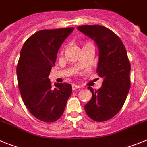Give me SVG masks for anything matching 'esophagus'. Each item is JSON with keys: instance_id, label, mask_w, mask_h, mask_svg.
<instances>
[{"instance_id": "1", "label": "esophagus", "mask_w": 147, "mask_h": 147, "mask_svg": "<svg viewBox=\"0 0 147 147\" xmlns=\"http://www.w3.org/2000/svg\"><path fill=\"white\" fill-rule=\"evenodd\" d=\"M79 88H80V86L76 85V84H72V89H73V90H77V89H79Z\"/></svg>"}]
</instances>
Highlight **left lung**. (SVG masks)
I'll use <instances>...</instances> for the list:
<instances>
[{
    "mask_svg": "<svg viewBox=\"0 0 147 147\" xmlns=\"http://www.w3.org/2000/svg\"><path fill=\"white\" fill-rule=\"evenodd\" d=\"M78 30L95 41L99 49L97 73L103 78L98 90L92 87V97L84 106L90 118L103 122L117 114L125 102L130 88V63L119 37L102 25H81Z\"/></svg>",
    "mask_w": 147,
    "mask_h": 147,
    "instance_id": "1",
    "label": "left lung"
}]
</instances>
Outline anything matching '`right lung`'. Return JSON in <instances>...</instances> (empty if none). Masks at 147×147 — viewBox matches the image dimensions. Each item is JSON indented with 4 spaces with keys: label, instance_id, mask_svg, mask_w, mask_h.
<instances>
[{
    "label": "right lung",
    "instance_id": "obj_1",
    "mask_svg": "<svg viewBox=\"0 0 147 147\" xmlns=\"http://www.w3.org/2000/svg\"><path fill=\"white\" fill-rule=\"evenodd\" d=\"M74 28L42 30L29 37L20 52L17 66L18 87L30 113L45 122L57 121L63 115L72 92L68 83L55 84L49 79L57 54Z\"/></svg>",
    "mask_w": 147,
    "mask_h": 147
}]
</instances>
